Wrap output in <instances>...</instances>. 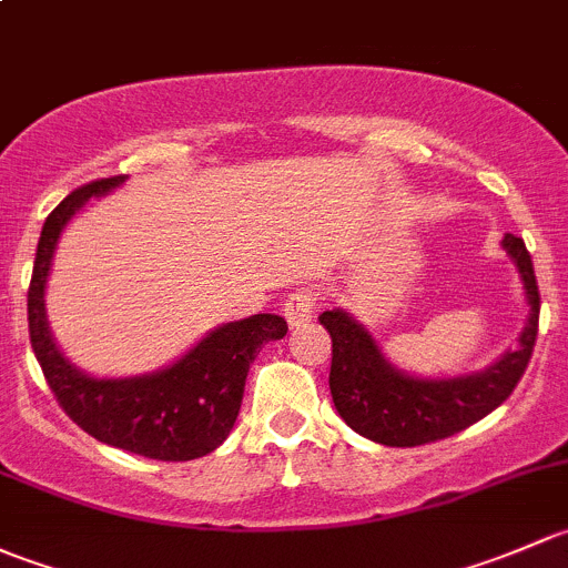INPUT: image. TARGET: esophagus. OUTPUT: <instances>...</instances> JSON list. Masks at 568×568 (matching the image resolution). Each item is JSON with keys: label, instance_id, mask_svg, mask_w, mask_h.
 <instances>
[{"label": "esophagus", "instance_id": "1", "mask_svg": "<svg viewBox=\"0 0 568 568\" xmlns=\"http://www.w3.org/2000/svg\"><path fill=\"white\" fill-rule=\"evenodd\" d=\"M282 312H284V320L292 327L306 325L308 320L314 317V295L308 290L290 292V295H286V301H284V306H282Z\"/></svg>", "mask_w": 568, "mask_h": 568}]
</instances>
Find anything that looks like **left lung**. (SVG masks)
I'll use <instances>...</instances> for the list:
<instances>
[{
  "label": "left lung",
  "instance_id": "1",
  "mask_svg": "<svg viewBox=\"0 0 568 568\" xmlns=\"http://www.w3.org/2000/svg\"><path fill=\"white\" fill-rule=\"evenodd\" d=\"M503 251L523 282L528 320L498 361L457 377H418L385 358L369 327L344 308L320 314L333 338L331 396L349 429L379 446L413 448L443 440L500 407L528 369L539 331V286L523 237H503Z\"/></svg>",
  "mask_w": 568,
  "mask_h": 568
}]
</instances>
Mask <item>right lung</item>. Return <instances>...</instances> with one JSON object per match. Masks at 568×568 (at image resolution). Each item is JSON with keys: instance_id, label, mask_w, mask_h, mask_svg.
Returning a JSON list of instances; mask_svg holds the SVG:
<instances>
[{"instance_id": "add662e5", "label": "right lung", "mask_w": 568, "mask_h": 568, "mask_svg": "<svg viewBox=\"0 0 568 568\" xmlns=\"http://www.w3.org/2000/svg\"><path fill=\"white\" fill-rule=\"evenodd\" d=\"M125 180L120 174L81 185L45 219L27 295L29 338L57 402L87 435L139 457L189 462L215 452L230 437L248 366L267 342L286 336V323L278 314L224 323L163 369L133 377H95L70 364L45 317V284L57 243L90 199L111 194Z\"/></svg>"}]
</instances>
